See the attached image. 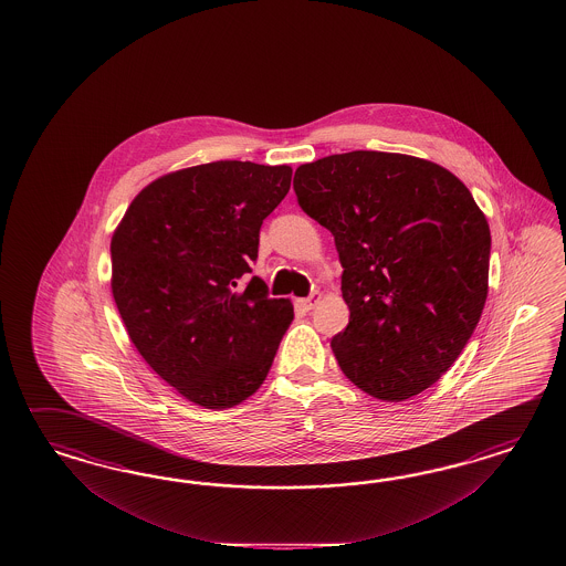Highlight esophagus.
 <instances>
[{
	"label": "esophagus",
	"instance_id": "obj_1",
	"mask_svg": "<svg viewBox=\"0 0 566 566\" xmlns=\"http://www.w3.org/2000/svg\"><path fill=\"white\" fill-rule=\"evenodd\" d=\"M319 301H322V292H313V294L307 296V298H298V301H296V305L305 308V311H311V308L315 307Z\"/></svg>",
	"mask_w": 566,
	"mask_h": 566
}]
</instances>
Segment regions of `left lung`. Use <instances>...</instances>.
<instances>
[{"mask_svg": "<svg viewBox=\"0 0 566 566\" xmlns=\"http://www.w3.org/2000/svg\"><path fill=\"white\" fill-rule=\"evenodd\" d=\"M298 206L343 263L344 376L386 402L421 395L469 343L488 298L490 226L442 166L405 154L327 155L294 171Z\"/></svg>", "mask_w": 566, "mask_h": 566, "instance_id": "8db88e82", "label": "left lung"}]
</instances>
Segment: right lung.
Here are the masks:
<instances>
[{
	"mask_svg": "<svg viewBox=\"0 0 566 566\" xmlns=\"http://www.w3.org/2000/svg\"><path fill=\"white\" fill-rule=\"evenodd\" d=\"M291 166L211 161L149 182L112 234V294L128 338L192 405L255 395L294 317L253 277L259 228L291 189Z\"/></svg>",
	"mask_w": 566,
	"mask_h": 566,
	"instance_id": "1",
	"label": "right lung"
}]
</instances>
